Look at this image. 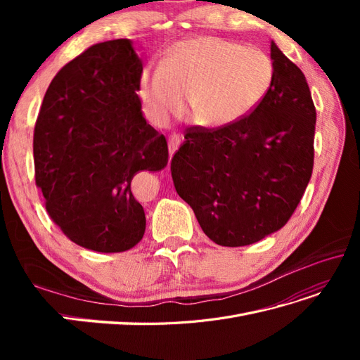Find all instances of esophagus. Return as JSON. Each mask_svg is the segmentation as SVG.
<instances>
[{"label":"esophagus","instance_id":"1","mask_svg":"<svg viewBox=\"0 0 360 360\" xmlns=\"http://www.w3.org/2000/svg\"><path fill=\"white\" fill-rule=\"evenodd\" d=\"M180 144H181V136L180 135H171L169 138H168V150H169V158L176 153V150L180 147Z\"/></svg>","mask_w":360,"mask_h":360}]
</instances>
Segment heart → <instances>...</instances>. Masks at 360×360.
Instances as JSON below:
<instances>
[{"instance_id": "heart-1", "label": "heart", "mask_w": 360, "mask_h": 360, "mask_svg": "<svg viewBox=\"0 0 360 360\" xmlns=\"http://www.w3.org/2000/svg\"><path fill=\"white\" fill-rule=\"evenodd\" d=\"M274 63L255 46L214 36L177 43L162 64L141 73L139 94L148 115L167 123L188 97L189 118L204 127H225L248 117L274 84Z\"/></svg>"}]
</instances>
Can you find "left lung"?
Instances as JSON below:
<instances>
[{
    "label": "left lung",
    "instance_id": "left-lung-1",
    "mask_svg": "<svg viewBox=\"0 0 360 360\" xmlns=\"http://www.w3.org/2000/svg\"><path fill=\"white\" fill-rule=\"evenodd\" d=\"M274 84L255 110L216 129L191 126L171 159L180 198L221 246L252 245L281 230L314 167L315 106L302 70L274 41Z\"/></svg>",
    "mask_w": 360,
    "mask_h": 360
}]
</instances>
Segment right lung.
<instances>
[{
	"label": "right lung",
	"mask_w": 360,
	"mask_h": 360,
	"mask_svg": "<svg viewBox=\"0 0 360 360\" xmlns=\"http://www.w3.org/2000/svg\"><path fill=\"white\" fill-rule=\"evenodd\" d=\"M141 73L129 39L96 43L56 75L34 127L46 212L72 242L97 252H123L143 238L146 214L130 184L168 163L165 136L141 111Z\"/></svg>",
	"instance_id": "right-lung-1"
}]
</instances>
